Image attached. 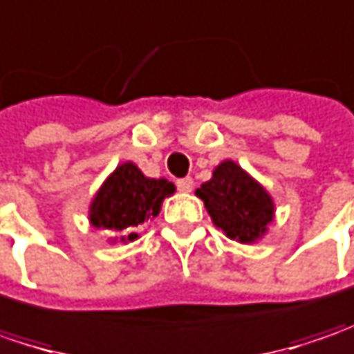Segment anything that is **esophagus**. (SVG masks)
Listing matches in <instances>:
<instances>
[{
  "instance_id": "1",
  "label": "esophagus",
  "mask_w": 354,
  "mask_h": 354,
  "mask_svg": "<svg viewBox=\"0 0 354 354\" xmlns=\"http://www.w3.org/2000/svg\"><path fill=\"white\" fill-rule=\"evenodd\" d=\"M176 188L180 192H192L194 180L192 178H180V180H176Z\"/></svg>"
}]
</instances>
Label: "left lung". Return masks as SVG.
I'll use <instances>...</instances> for the list:
<instances>
[{
    "instance_id": "left-lung-1",
    "label": "left lung",
    "mask_w": 354,
    "mask_h": 354,
    "mask_svg": "<svg viewBox=\"0 0 354 354\" xmlns=\"http://www.w3.org/2000/svg\"><path fill=\"white\" fill-rule=\"evenodd\" d=\"M196 194L204 200L214 223L225 236L241 243L263 236L273 220V202L269 194L250 178L236 162H222L209 182L202 184Z\"/></svg>"
}]
</instances>
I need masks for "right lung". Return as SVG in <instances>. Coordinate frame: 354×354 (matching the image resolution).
<instances>
[{
  "label": "right lung",
  "instance_id": "add662e5",
  "mask_svg": "<svg viewBox=\"0 0 354 354\" xmlns=\"http://www.w3.org/2000/svg\"><path fill=\"white\" fill-rule=\"evenodd\" d=\"M174 194V184L168 180L147 178L132 162L118 166L102 184L91 206V223L95 227L122 232V239H136L134 225L160 212L162 200Z\"/></svg>",
  "mask_w": 354,
  "mask_h": 354
}]
</instances>
